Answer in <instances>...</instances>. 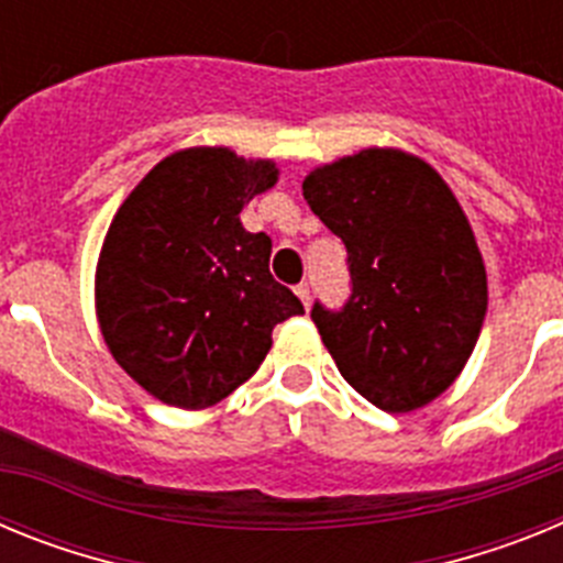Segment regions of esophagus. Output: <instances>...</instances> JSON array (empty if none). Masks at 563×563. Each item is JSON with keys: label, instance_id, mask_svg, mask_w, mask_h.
Masks as SVG:
<instances>
[{"label": "esophagus", "instance_id": "obj_1", "mask_svg": "<svg viewBox=\"0 0 563 563\" xmlns=\"http://www.w3.org/2000/svg\"><path fill=\"white\" fill-rule=\"evenodd\" d=\"M296 296L301 298V305L310 307V285H307V282H301V285H296Z\"/></svg>", "mask_w": 563, "mask_h": 563}]
</instances>
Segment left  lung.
<instances>
[{
	"label": "left lung",
	"mask_w": 563,
	"mask_h": 563,
	"mask_svg": "<svg viewBox=\"0 0 563 563\" xmlns=\"http://www.w3.org/2000/svg\"><path fill=\"white\" fill-rule=\"evenodd\" d=\"M301 191L346 245V305L316 301L310 312L338 372L377 409H422L460 377L487 312L465 211L429 163L400 148L312 168Z\"/></svg>",
	"instance_id": "left-lung-1"
}]
</instances>
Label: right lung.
<instances>
[{
    "instance_id": "right-lung-1",
    "label": "right lung",
    "mask_w": 563,
    "mask_h": 563,
    "mask_svg": "<svg viewBox=\"0 0 563 563\" xmlns=\"http://www.w3.org/2000/svg\"><path fill=\"white\" fill-rule=\"evenodd\" d=\"M273 161L225 146L168 154L114 213L96 271L109 352L174 409H208L265 361L273 327L305 307L271 276V236L239 211L276 186Z\"/></svg>"
}]
</instances>
